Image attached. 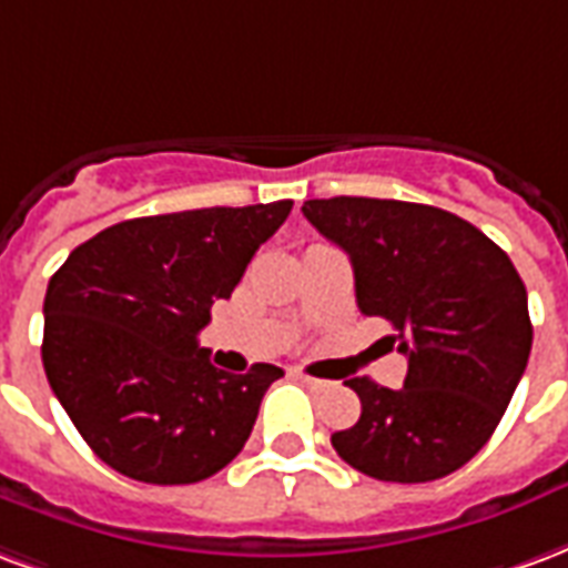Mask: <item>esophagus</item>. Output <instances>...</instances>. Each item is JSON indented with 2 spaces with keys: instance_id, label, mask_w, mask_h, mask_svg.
I'll return each instance as SVG.
<instances>
[{
  "instance_id": "34e87169",
  "label": "esophagus",
  "mask_w": 568,
  "mask_h": 568,
  "mask_svg": "<svg viewBox=\"0 0 568 568\" xmlns=\"http://www.w3.org/2000/svg\"><path fill=\"white\" fill-rule=\"evenodd\" d=\"M293 375H296V378L302 381V384H308V387H312V390H324L326 387V381H321V378H312V375H305V372H293Z\"/></svg>"
}]
</instances>
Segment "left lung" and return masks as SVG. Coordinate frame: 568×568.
Here are the masks:
<instances>
[{"label": "left lung", "mask_w": 568, "mask_h": 568, "mask_svg": "<svg viewBox=\"0 0 568 568\" xmlns=\"http://www.w3.org/2000/svg\"><path fill=\"white\" fill-rule=\"evenodd\" d=\"M354 266L357 305L384 317L408 357L399 390L351 378L363 412L333 433L347 466L420 484L466 466L494 436L532 347L527 287L499 244L450 211L399 199L302 205Z\"/></svg>", "instance_id": "8db88e82"}]
</instances>
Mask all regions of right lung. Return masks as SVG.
<instances>
[{"label": "right lung", "mask_w": 568, "mask_h": 568, "mask_svg": "<svg viewBox=\"0 0 568 568\" xmlns=\"http://www.w3.org/2000/svg\"><path fill=\"white\" fill-rule=\"evenodd\" d=\"M293 202L135 217L78 244L44 293L41 363L102 463L144 484H196L244 448L268 384L214 369L196 335Z\"/></svg>", "instance_id": "right-lung-1"}]
</instances>
